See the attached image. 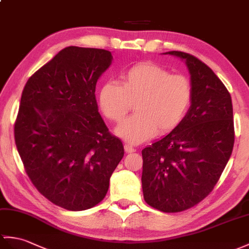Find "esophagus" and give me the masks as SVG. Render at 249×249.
<instances>
[{"label": "esophagus", "mask_w": 249, "mask_h": 249, "mask_svg": "<svg viewBox=\"0 0 249 249\" xmlns=\"http://www.w3.org/2000/svg\"><path fill=\"white\" fill-rule=\"evenodd\" d=\"M124 149H125V152L128 153V154H131V153H135L136 152V148L132 147L131 145H129V144H125Z\"/></svg>", "instance_id": "1"}]
</instances>
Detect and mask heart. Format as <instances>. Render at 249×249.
I'll return each instance as SVG.
<instances>
[{
	"mask_svg": "<svg viewBox=\"0 0 249 249\" xmlns=\"http://www.w3.org/2000/svg\"><path fill=\"white\" fill-rule=\"evenodd\" d=\"M193 87L182 74H171L153 62H141L121 75V85L104 84L98 104L104 115L119 123L135 104L136 114L121 124L117 134L129 143H142L179 126L191 106Z\"/></svg>",
	"mask_w": 249,
	"mask_h": 249,
	"instance_id": "1",
	"label": "heart"
}]
</instances>
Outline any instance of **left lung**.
<instances>
[{
  "mask_svg": "<svg viewBox=\"0 0 249 249\" xmlns=\"http://www.w3.org/2000/svg\"><path fill=\"white\" fill-rule=\"evenodd\" d=\"M193 98L182 122L142 151L144 200L159 211L188 210L211 193L232 153L233 110L227 88L206 63L184 52Z\"/></svg>",
  "mask_w": 249,
  "mask_h": 249,
  "instance_id": "8db88e82",
  "label": "left lung"
}]
</instances>
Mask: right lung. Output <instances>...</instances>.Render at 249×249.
I'll return each instance as SVG.
<instances>
[{
    "label": "right lung",
    "mask_w": 249,
    "mask_h": 249,
    "mask_svg": "<svg viewBox=\"0 0 249 249\" xmlns=\"http://www.w3.org/2000/svg\"><path fill=\"white\" fill-rule=\"evenodd\" d=\"M111 53L68 46L28 78L15 122L27 176L54 205L80 211L100 204L124 156L98 113L97 79Z\"/></svg>",
    "instance_id": "obj_1"
}]
</instances>
